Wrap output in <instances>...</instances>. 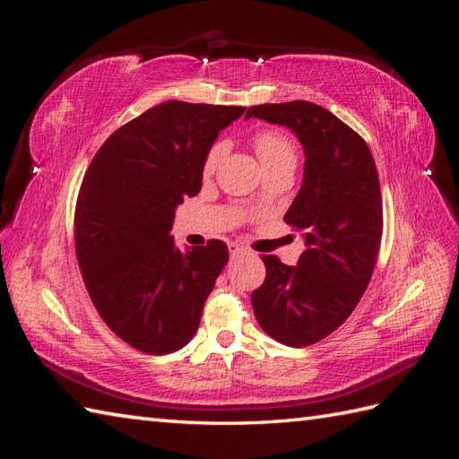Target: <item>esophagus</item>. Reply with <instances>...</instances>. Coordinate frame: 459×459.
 Returning a JSON list of instances; mask_svg holds the SVG:
<instances>
[{
  "label": "esophagus",
  "mask_w": 459,
  "mask_h": 459,
  "mask_svg": "<svg viewBox=\"0 0 459 459\" xmlns=\"http://www.w3.org/2000/svg\"><path fill=\"white\" fill-rule=\"evenodd\" d=\"M230 255H231V258H235V256H243V255H248V251H247L245 247H241V245L230 243Z\"/></svg>",
  "instance_id": "obj_1"
}]
</instances>
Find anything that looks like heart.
<instances>
[{
    "instance_id": "1",
    "label": "heart",
    "mask_w": 459,
    "mask_h": 459,
    "mask_svg": "<svg viewBox=\"0 0 459 459\" xmlns=\"http://www.w3.org/2000/svg\"><path fill=\"white\" fill-rule=\"evenodd\" d=\"M255 149L262 166H272L277 162H297V151L293 143L289 142V137H285L280 132L264 130L256 134ZM226 151H228L226 142L212 143V147L208 149L204 157V164H203L204 174H212L216 170V166L220 164L221 159H224Z\"/></svg>"
}]
</instances>
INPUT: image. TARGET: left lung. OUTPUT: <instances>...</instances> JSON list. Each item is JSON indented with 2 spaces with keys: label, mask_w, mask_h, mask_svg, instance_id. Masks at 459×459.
Returning a JSON list of instances; mask_svg holds the SVG:
<instances>
[{
  "label": "left lung",
  "mask_w": 459,
  "mask_h": 459,
  "mask_svg": "<svg viewBox=\"0 0 459 459\" xmlns=\"http://www.w3.org/2000/svg\"><path fill=\"white\" fill-rule=\"evenodd\" d=\"M245 118L289 128L307 159L285 214L304 251L297 266L264 256L266 280L251 295L260 327L300 349L342 325L368 289L383 233L379 176L362 137L324 107L266 103L248 107Z\"/></svg>",
  "instance_id": "obj_1"
}]
</instances>
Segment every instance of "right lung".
Returning <instances> with one entry per match:
<instances>
[{"instance_id":"1","label":"right lung","mask_w":459,"mask_h":459,"mask_svg":"<svg viewBox=\"0 0 459 459\" xmlns=\"http://www.w3.org/2000/svg\"><path fill=\"white\" fill-rule=\"evenodd\" d=\"M245 107L166 101L124 124L97 151L74 214L78 266L103 322L134 349L170 354L199 329L230 258L224 241L179 251L176 208L195 197L220 130Z\"/></svg>"}]
</instances>
